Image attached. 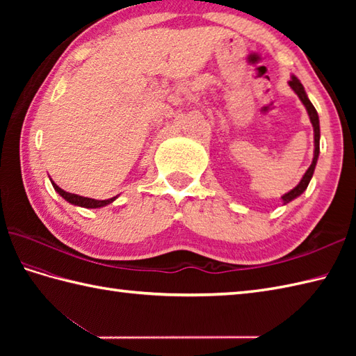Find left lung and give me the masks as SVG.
<instances>
[{"label": "left lung", "instance_id": "obj_1", "mask_svg": "<svg viewBox=\"0 0 356 356\" xmlns=\"http://www.w3.org/2000/svg\"><path fill=\"white\" fill-rule=\"evenodd\" d=\"M289 86H291V88L293 90V92L297 93V96L300 97V101L303 102V105H305L306 110H307L309 119H311L312 127H314V143H315V149H314L312 163H311V166H309V168H307V171L305 172L303 179L300 180V184H298L297 186H295L293 190H291L289 193H286V194L283 195V197H282L284 205H286V203L292 202L293 199H297L298 195H301V194H303V193L306 191V188H307L309 182H311V179H312V176H314V171H315V166H316V161H318V156H320V119H318V113H316V110H315V107L312 105V102L309 101V97H307V95H306V92H305L303 84H301V82H300L297 78L292 76L291 81H289Z\"/></svg>", "mask_w": 356, "mask_h": 356}]
</instances>
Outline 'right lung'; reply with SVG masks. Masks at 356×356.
Returning a JSON list of instances; mask_svg holds the SVG:
<instances>
[{"label":"right lung","mask_w":356,"mask_h":356,"mask_svg":"<svg viewBox=\"0 0 356 356\" xmlns=\"http://www.w3.org/2000/svg\"><path fill=\"white\" fill-rule=\"evenodd\" d=\"M51 185L53 188H55V191L61 195L63 199H65L69 203H72V205H76V207H82V208H102V207H107L110 205L111 202H115L116 197H111V199H107V200H95V199H90V197H82V195H78V194H72V193H67L64 190H61L55 182L51 180Z\"/></svg>","instance_id":"add662e5"}]
</instances>
